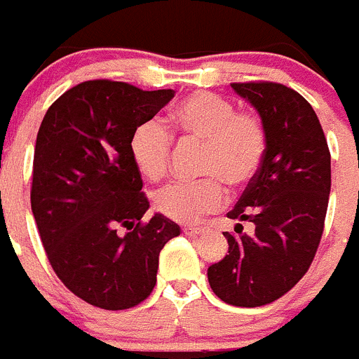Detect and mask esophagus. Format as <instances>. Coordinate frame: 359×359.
<instances>
[{"mask_svg": "<svg viewBox=\"0 0 359 359\" xmlns=\"http://www.w3.org/2000/svg\"><path fill=\"white\" fill-rule=\"evenodd\" d=\"M182 232L186 233V236H202L205 230L203 229H195V226H184Z\"/></svg>", "mask_w": 359, "mask_h": 359, "instance_id": "obj_1", "label": "esophagus"}]
</instances>
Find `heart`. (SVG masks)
<instances>
[{"instance_id": "heart-1", "label": "heart", "mask_w": 359, "mask_h": 359, "mask_svg": "<svg viewBox=\"0 0 359 359\" xmlns=\"http://www.w3.org/2000/svg\"><path fill=\"white\" fill-rule=\"evenodd\" d=\"M170 130L180 143L200 145L198 175L193 184H172L156 195V209L180 223H191L223 203L225 187L239 191L255 179L267 149L262 118L237 111L230 100L210 92H195L170 115ZM129 154L149 182L164 179L172 159V136L163 123L147 120L133 130Z\"/></svg>"}]
</instances>
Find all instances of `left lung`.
<instances>
[{"instance_id":"8db88e82","label":"left lung","mask_w":359,"mask_h":359,"mask_svg":"<svg viewBox=\"0 0 359 359\" xmlns=\"http://www.w3.org/2000/svg\"><path fill=\"white\" fill-rule=\"evenodd\" d=\"M266 126L259 173L226 216L229 255L207 271L212 292L233 306L269 304L304 276L324 232L331 189V154L316 111L303 95L273 81L232 83ZM241 220L256 226L242 233Z\"/></svg>"}]
</instances>
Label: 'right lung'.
<instances>
[{
  "mask_svg": "<svg viewBox=\"0 0 359 359\" xmlns=\"http://www.w3.org/2000/svg\"><path fill=\"white\" fill-rule=\"evenodd\" d=\"M111 79L79 83L49 106L36 134L32 212L63 285L102 310L150 296L159 253L180 233L156 214L129 154L130 134L173 99ZM126 229V233H120Z\"/></svg>",
  "mask_w": 359,
  "mask_h": 359,
  "instance_id": "add662e5",
  "label": "right lung"
}]
</instances>
